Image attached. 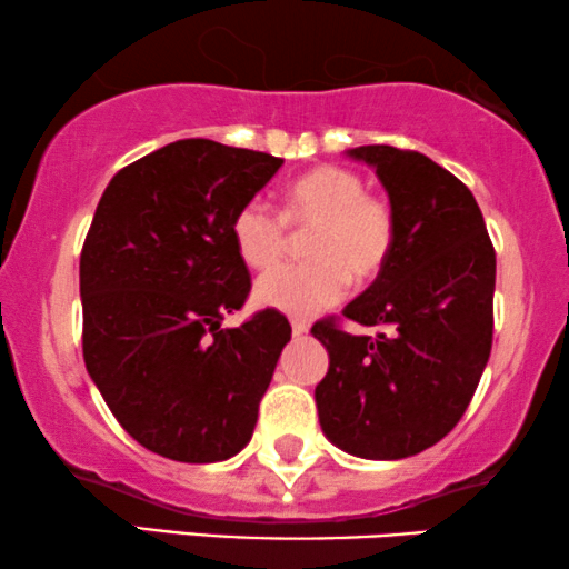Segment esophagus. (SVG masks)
Returning <instances> with one entry per match:
<instances>
[{
    "instance_id": "esophagus-1",
    "label": "esophagus",
    "mask_w": 569,
    "mask_h": 569,
    "mask_svg": "<svg viewBox=\"0 0 569 569\" xmlns=\"http://www.w3.org/2000/svg\"><path fill=\"white\" fill-rule=\"evenodd\" d=\"M291 333H293V336H305V333H309V322L301 320V318H293V320H291Z\"/></svg>"
}]
</instances>
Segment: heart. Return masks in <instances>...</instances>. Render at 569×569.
Here are the masks:
<instances>
[{
	"instance_id": "1",
	"label": "heart",
	"mask_w": 569,
	"mask_h": 569,
	"mask_svg": "<svg viewBox=\"0 0 569 569\" xmlns=\"http://www.w3.org/2000/svg\"><path fill=\"white\" fill-rule=\"evenodd\" d=\"M289 226L307 233V264L278 268L257 280V305L283 315H318L347 293L349 280L370 283L391 260L397 218L378 193L365 191L362 178L347 168L322 164L289 186L283 214L262 199H249L231 220L239 260L268 270L289 249Z\"/></svg>"
}]
</instances>
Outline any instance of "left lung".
I'll return each mask as SVG.
<instances>
[{
	"instance_id": "8db88e82",
	"label": "left lung",
	"mask_w": 569,
	"mask_h": 569,
	"mask_svg": "<svg viewBox=\"0 0 569 569\" xmlns=\"http://www.w3.org/2000/svg\"><path fill=\"white\" fill-rule=\"evenodd\" d=\"M347 154L376 168L397 243L343 307V318L383 333L351 336L333 318L312 326L330 357L315 401L338 449L405 459L441 441L476 393L493 341L496 251L472 191L430 157L386 143Z\"/></svg>"
}]
</instances>
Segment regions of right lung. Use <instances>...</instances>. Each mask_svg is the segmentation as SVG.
Returning <instances> with one entry per match:
<instances>
[{
	"label": "right lung",
	"instance_id": "1",
	"mask_svg": "<svg viewBox=\"0 0 569 569\" xmlns=\"http://www.w3.org/2000/svg\"><path fill=\"white\" fill-rule=\"evenodd\" d=\"M283 160L183 139L114 172L81 251L83 359L110 412L176 462L239 455L257 426L291 326L249 297L231 220Z\"/></svg>",
	"mask_w": 569,
	"mask_h": 569
}]
</instances>
